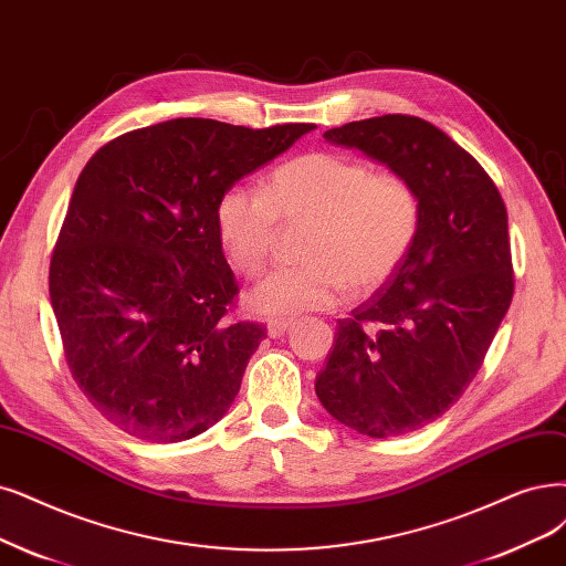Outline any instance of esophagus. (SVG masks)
Listing matches in <instances>:
<instances>
[{
    "mask_svg": "<svg viewBox=\"0 0 566 566\" xmlns=\"http://www.w3.org/2000/svg\"><path fill=\"white\" fill-rule=\"evenodd\" d=\"M289 328H291L289 319H272V322H268V336L270 338H280V336H284Z\"/></svg>",
    "mask_w": 566,
    "mask_h": 566,
    "instance_id": "esophagus-1",
    "label": "esophagus"
}]
</instances>
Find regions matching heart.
Listing matches in <instances>:
<instances>
[{"instance_id": "b5f03b06", "label": "heart", "mask_w": 566, "mask_h": 566, "mask_svg": "<svg viewBox=\"0 0 566 566\" xmlns=\"http://www.w3.org/2000/svg\"><path fill=\"white\" fill-rule=\"evenodd\" d=\"M284 223L310 221L303 238L307 263L282 268L251 294V310L265 317L336 307L347 291L373 294L410 256L420 235L422 202L399 172L380 170L340 151H307L272 170L263 191L230 186L214 223L226 256L238 272L256 277Z\"/></svg>"}]
</instances>
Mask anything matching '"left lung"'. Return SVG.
<instances>
[{
	"label": "left lung",
	"instance_id": "left-lung-1",
	"mask_svg": "<svg viewBox=\"0 0 566 566\" xmlns=\"http://www.w3.org/2000/svg\"><path fill=\"white\" fill-rule=\"evenodd\" d=\"M324 137L403 175L422 202L410 256L338 322L315 382L322 406L345 427L403 436L459 401L509 312L506 205L483 165L424 118L385 114Z\"/></svg>",
	"mask_w": 566,
	"mask_h": 566
}]
</instances>
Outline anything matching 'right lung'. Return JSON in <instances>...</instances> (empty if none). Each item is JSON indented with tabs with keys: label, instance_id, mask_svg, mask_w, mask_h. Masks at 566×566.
Here are the masks:
<instances>
[{
	"label": "right lung",
	"instance_id": "obj_1",
	"mask_svg": "<svg viewBox=\"0 0 566 566\" xmlns=\"http://www.w3.org/2000/svg\"><path fill=\"white\" fill-rule=\"evenodd\" d=\"M312 128L172 118L107 142L83 167L49 291L72 378L104 420L177 443L235 401L265 328L228 322L240 289L214 209Z\"/></svg>",
	"mask_w": 566,
	"mask_h": 566
}]
</instances>
